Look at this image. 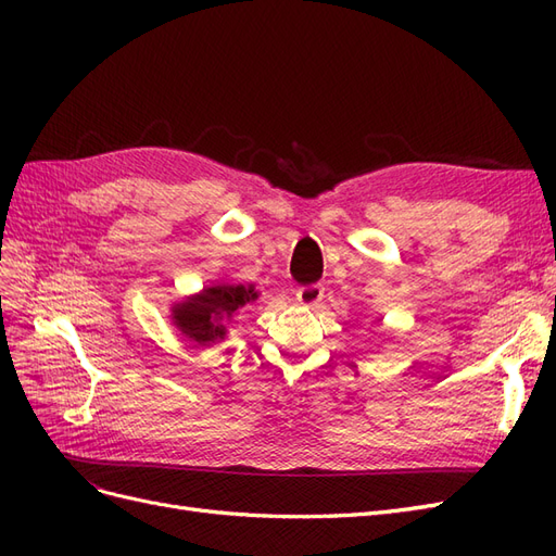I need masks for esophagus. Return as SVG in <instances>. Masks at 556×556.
I'll return each mask as SVG.
<instances>
[{"mask_svg": "<svg viewBox=\"0 0 556 556\" xmlns=\"http://www.w3.org/2000/svg\"><path fill=\"white\" fill-rule=\"evenodd\" d=\"M325 296L323 285H304V288L296 290V301L301 306H317Z\"/></svg>", "mask_w": 556, "mask_h": 556, "instance_id": "1", "label": "esophagus"}]
</instances>
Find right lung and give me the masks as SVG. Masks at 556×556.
Here are the masks:
<instances>
[{
	"label": "right lung",
	"mask_w": 556,
	"mask_h": 556,
	"mask_svg": "<svg viewBox=\"0 0 556 556\" xmlns=\"http://www.w3.org/2000/svg\"><path fill=\"white\" fill-rule=\"evenodd\" d=\"M257 299L252 285H211L172 306V319L178 331L197 345H211L225 339L227 323L245 304Z\"/></svg>",
	"instance_id": "1"
}]
</instances>
